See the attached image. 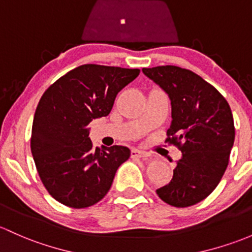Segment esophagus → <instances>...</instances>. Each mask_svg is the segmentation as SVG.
<instances>
[{"label": "esophagus", "mask_w": 252, "mask_h": 252, "mask_svg": "<svg viewBox=\"0 0 252 252\" xmlns=\"http://www.w3.org/2000/svg\"><path fill=\"white\" fill-rule=\"evenodd\" d=\"M149 154L143 150H138V149H132L131 150V158H148Z\"/></svg>", "instance_id": "34e87169"}]
</instances>
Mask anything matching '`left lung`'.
<instances>
[{
    "instance_id": "left-lung-1",
    "label": "left lung",
    "mask_w": 252,
    "mask_h": 252,
    "mask_svg": "<svg viewBox=\"0 0 252 252\" xmlns=\"http://www.w3.org/2000/svg\"><path fill=\"white\" fill-rule=\"evenodd\" d=\"M170 98L172 124L166 142L181 151L169 184L156 190L175 208L207 198L228 166L235 128L226 98L202 77L178 66L143 68Z\"/></svg>"
}]
</instances>
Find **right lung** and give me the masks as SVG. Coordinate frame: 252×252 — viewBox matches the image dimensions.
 <instances>
[{"mask_svg":"<svg viewBox=\"0 0 252 252\" xmlns=\"http://www.w3.org/2000/svg\"><path fill=\"white\" fill-rule=\"evenodd\" d=\"M138 68L82 64L51 84L34 113L31 151L49 194L66 207L84 209L108 193L128 148H94L93 119L107 116L115 97L139 74Z\"/></svg>","mask_w":252,"mask_h":252,"instance_id":"1","label":"right lung"}]
</instances>
